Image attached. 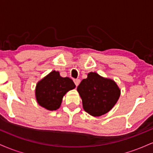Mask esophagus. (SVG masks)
Returning <instances> with one entry per match:
<instances>
[{
	"label": "esophagus",
	"mask_w": 153,
	"mask_h": 153,
	"mask_svg": "<svg viewBox=\"0 0 153 153\" xmlns=\"http://www.w3.org/2000/svg\"><path fill=\"white\" fill-rule=\"evenodd\" d=\"M80 80H79V79H75L74 80V82H75V84L76 86H78V85H79V83H80Z\"/></svg>",
	"instance_id": "esophagus-1"
}]
</instances>
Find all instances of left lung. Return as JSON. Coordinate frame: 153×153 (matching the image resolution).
<instances>
[{"label": "left lung", "mask_w": 153, "mask_h": 153, "mask_svg": "<svg viewBox=\"0 0 153 153\" xmlns=\"http://www.w3.org/2000/svg\"><path fill=\"white\" fill-rule=\"evenodd\" d=\"M81 97L83 109L94 117L105 114L114 106L121 91L111 79L91 72L77 88Z\"/></svg>", "instance_id": "8db88e82"}]
</instances>
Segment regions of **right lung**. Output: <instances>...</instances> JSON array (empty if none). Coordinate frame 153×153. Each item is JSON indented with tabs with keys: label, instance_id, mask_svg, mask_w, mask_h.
<instances>
[{
	"label": "right lung",
	"instance_id": "obj_1",
	"mask_svg": "<svg viewBox=\"0 0 153 153\" xmlns=\"http://www.w3.org/2000/svg\"><path fill=\"white\" fill-rule=\"evenodd\" d=\"M75 88L71 78H62L59 72L53 71L37 82L35 96L41 106L50 111L57 110L60 106L63 96Z\"/></svg>",
	"mask_w": 153,
	"mask_h": 153
}]
</instances>
